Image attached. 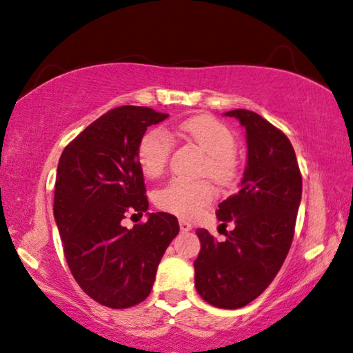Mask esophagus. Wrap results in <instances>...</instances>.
Segmentation results:
<instances>
[{"label": "esophagus", "mask_w": 353, "mask_h": 353, "mask_svg": "<svg viewBox=\"0 0 353 353\" xmlns=\"http://www.w3.org/2000/svg\"><path fill=\"white\" fill-rule=\"evenodd\" d=\"M179 228H181V232H189V231H192V228H194V225H192L189 221L181 219L179 221Z\"/></svg>", "instance_id": "1"}]
</instances>
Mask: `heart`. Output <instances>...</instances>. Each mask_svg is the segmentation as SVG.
I'll return each instance as SVG.
<instances>
[{"label":"heart","instance_id":"1","mask_svg":"<svg viewBox=\"0 0 353 353\" xmlns=\"http://www.w3.org/2000/svg\"><path fill=\"white\" fill-rule=\"evenodd\" d=\"M172 134L192 140L208 154L206 171L216 181H229L236 174V139L223 122L211 116H195L172 129ZM171 148V137L161 129L150 130L140 139L137 161L145 176L157 177L163 172ZM213 199L214 189L206 181L174 179L154 194L158 208L181 218H194L200 214Z\"/></svg>","mask_w":353,"mask_h":353}]
</instances>
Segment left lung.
<instances>
[{
    "label": "left lung",
    "instance_id": "obj_1",
    "mask_svg": "<svg viewBox=\"0 0 353 353\" xmlns=\"http://www.w3.org/2000/svg\"><path fill=\"white\" fill-rule=\"evenodd\" d=\"M245 129L247 164L236 195L218 205L216 216L225 228L218 242L199 229L201 248L194 261L195 289L218 308H241L255 300L276 278L294 239L302 200V176L289 139L248 110H232Z\"/></svg>",
    "mask_w": 353,
    "mask_h": 353
}]
</instances>
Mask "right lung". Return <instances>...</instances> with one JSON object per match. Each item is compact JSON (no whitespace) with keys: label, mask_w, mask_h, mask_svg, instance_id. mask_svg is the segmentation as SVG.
Wrapping results in <instances>:
<instances>
[{"label":"right lung","mask_w":353,"mask_h":353,"mask_svg":"<svg viewBox=\"0 0 353 353\" xmlns=\"http://www.w3.org/2000/svg\"><path fill=\"white\" fill-rule=\"evenodd\" d=\"M168 114L145 106L108 111L64 148L58 163L54 221L74 279L95 302L129 308L152 292L159 261L179 232L176 216L147 213L137 147ZM128 212L148 223L124 228Z\"/></svg>","instance_id":"1"}]
</instances>
